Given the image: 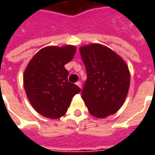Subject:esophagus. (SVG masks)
Returning <instances> with one entry per match:
<instances>
[{
  "label": "esophagus",
  "mask_w": 155,
  "mask_h": 155,
  "mask_svg": "<svg viewBox=\"0 0 155 155\" xmlns=\"http://www.w3.org/2000/svg\"><path fill=\"white\" fill-rule=\"evenodd\" d=\"M76 85H77V86H79L80 88H81V81H77V82H76Z\"/></svg>",
  "instance_id": "1"
}]
</instances>
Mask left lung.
Here are the masks:
<instances>
[{
    "mask_svg": "<svg viewBox=\"0 0 155 155\" xmlns=\"http://www.w3.org/2000/svg\"><path fill=\"white\" fill-rule=\"evenodd\" d=\"M80 52L87 73L81 94L88 110L97 118L114 114L123 105L130 88L126 63L101 44L82 46Z\"/></svg>",
    "mask_w": 155,
    "mask_h": 155,
    "instance_id": "obj_1",
    "label": "left lung"
}]
</instances>
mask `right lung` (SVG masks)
Segmentation results:
<instances>
[{
	"mask_svg": "<svg viewBox=\"0 0 155 155\" xmlns=\"http://www.w3.org/2000/svg\"><path fill=\"white\" fill-rule=\"evenodd\" d=\"M76 48L47 46L33 56L24 72V87L30 103L39 114L50 119L63 116L81 89L68 81L64 64L73 59Z\"/></svg>",
	"mask_w": 155,
	"mask_h": 155,
	"instance_id": "obj_1",
	"label": "right lung"
}]
</instances>
